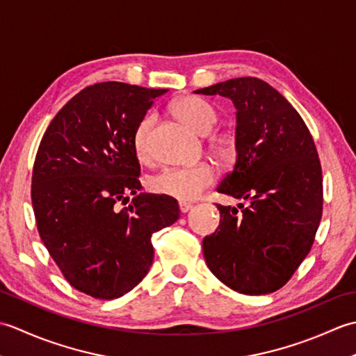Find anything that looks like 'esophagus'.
<instances>
[{"label":"esophagus","instance_id":"obj_1","mask_svg":"<svg viewBox=\"0 0 356 356\" xmlns=\"http://www.w3.org/2000/svg\"><path fill=\"white\" fill-rule=\"evenodd\" d=\"M191 208H193L191 203H186V202H179V209H180V213H182V214H186L188 211H190Z\"/></svg>","mask_w":356,"mask_h":356}]
</instances>
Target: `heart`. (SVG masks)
Returning <instances> with one entry per match:
<instances>
[{"instance_id":"obj_1","label":"heart","mask_w":356,"mask_h":356,"mask_svg":"<svg viewBox=\"0 0 356 356\" xmlns=\"http://www.w3.org/2000/svg\"><path fill=\"white\" fill-rule=\"evenodd\" d=\"M172 113L194 131L207 134L217 122V113L211 105L195 96H184L172 104ZM156 122L154 115H147L133 133V149L139 161L149 159V134ZM218 153H228L226 142H217ZM216 172L208 163H199L184 168H165L148 179V188L153 193L180 202H191L200 197L208 186L214 184Z\"/></svg>"}]
</instances>
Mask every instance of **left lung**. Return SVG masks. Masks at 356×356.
Wrapping results in <instances>:
<instances>
[{"mask_svg": "<svg viewBox=\"0 0 356 356\" xmlns=\"http://www.w3.org/2000/svg\"><path fill=\"white\" fill-rule=\"evenodd\" d=\"M237 108V161L217 191L248 207L217 205L220 225L203 238L209 270L232 291L261 295L289 282L314 245L323 214V174L298 111L259 78L195 90Z\"/></svg>", "mask_w": 356, "mask_h": 356, "instance_id": "left-lung-1", "label": "left lung"}]
</instances>
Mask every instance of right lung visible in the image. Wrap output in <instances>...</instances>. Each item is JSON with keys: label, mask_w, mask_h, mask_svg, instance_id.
Listing matches in <instances>:
<instances>
[{"label": "right lung", "mask_w": 356, "mask_h": 356, "mask_svg": "<svg viewBox=\"0 0 356 356\" xmlns=\"http://www.w3.org/2000/svg\"><path fill=\"white\" fill-rule=\"evenodd\" d=\"M166 92L116 81L90 86L58 111L38 148V232L67 282L93 298H119L138 286L154 259L153 232L180 216L176 199L138 194L133 133Z\"/></svg>", "instance_id": "obj_1"}]
</instances>
